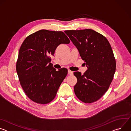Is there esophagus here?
I'll return each instance as SVG.
<instances>
[{
    "label": "esophagus",
    "instance_id": "esophagus-1",
    "mask_svg": "<svg viewBox=\"0 0 131 131\" xmlns=\"http://www.w3.org/2000/svg\"><path fill=\"white\" fill-rule=\"evenodd\" d=\"M68 73L69 74H70V75H72V74H73V72L72 71H71L70 70H68Z\"/></svg>",
    "mask_w": 131,
    "mask_h": 131
}]
</instances>
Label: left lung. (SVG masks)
Returning <instances> with one entry per match:
<instances>
[{
	"mask_svg": "<svg viewBox=\"0 0 131 131\" xmlns=\"http://www.w3.org/2000/svg\"><path fill=\"white\" fill-rule=\"evenodd\" d=\"M64 32L88 68L83 75L79 71L73 73L77 78L74 93L85 103L94 102L108 90L114 76L116 63L111 47L106 37L91 29Z\"/></svg>",
	"mask_w": 131,
	"mask_h": 131,
	"instance_id": "1",
	"label": "left lung"
}]
</instances>
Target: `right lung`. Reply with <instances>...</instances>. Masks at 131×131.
Wrapping results in <instances>:
<instances>
[{"mask_svg":"<svg viewBox=\"0 0 131 131\" xmlns=\"http://www.w3.org/2000/svg\"><path fill=\"white\" fill-rule=\"evenodd\" d=\"M63 31H37L22 43L16 62V72L26 95L35 103L46 104L57 95L67 74L66 68L56 70L49 56L53 55L60 44L69 43Z\"/></svg>","mask_w":131,"mask_h":131,"instance_id":"1","label":"right lung"}]
</instances>
